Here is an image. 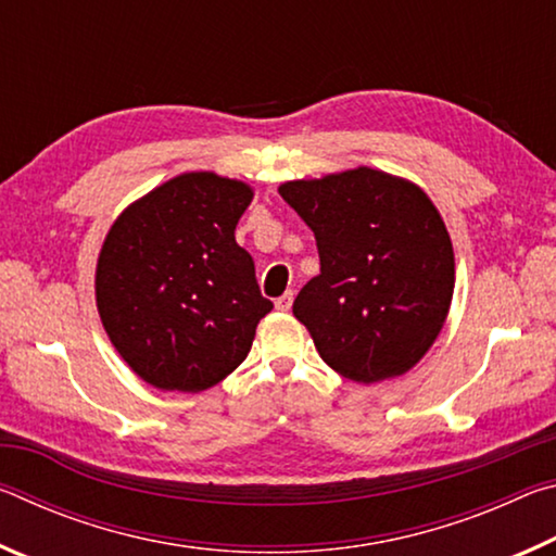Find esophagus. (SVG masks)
I'll return each mask as SVG.
<instances>
[{
    "instance_id": "esophagus-1",
    "label": "esophagus",
    "mask_w": 556,
    "mask_h": 556,
    "mask_svg": "<svg viewBox=\"0 0 556 556\" xmlns=\"http://www.w3.org/2000/svg\"><path fill=\"white\" fill-rule=\"evenodd\" d=\"M291 301H294V291H285V294H281V296L275 301L277 312H289Z\"/></svg>"
}]
</instances>
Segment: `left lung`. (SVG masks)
Returning a JSON list of instances; mask_svg holds the SVG:
<instances>
[{"label": "left lung", "mask_w": 556, "mask_h": 556, "mask_svg": "<svg viewBox=\"0 0 556 556\" xmlns=\"http://www.w3.org/2000/svg\"><path fill=\"white\" fill-rule=\"evenodd\" d=\"M314 230L321 275L294 299L318 355L355 382L407 372L437 341L454 296V250L434 203L375 168L279 186Z\"/></svg>", "instance_id": "8db88e82"}]
</instances>
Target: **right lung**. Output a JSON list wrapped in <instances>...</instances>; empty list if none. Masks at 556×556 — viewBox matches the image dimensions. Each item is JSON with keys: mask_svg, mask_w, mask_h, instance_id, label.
<instances>
[{"mask_svg": "<svg viewBox=\"0 0 556 556\" xmlns=\"http://www.w3.org/2000/svg\"><path fill=\"white\" fill-rule=\"evenodd\" d=\"M250 186L195 172L131 203L102 244L98 312L112 345L159 390L201 392L248 357L271 312L235 242Z\"/></svg>", "mask_w": 556, "mask_h": 556, "instance_id": "right-lung-1", "label": "right lung"}]
</instances>
